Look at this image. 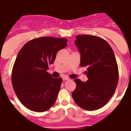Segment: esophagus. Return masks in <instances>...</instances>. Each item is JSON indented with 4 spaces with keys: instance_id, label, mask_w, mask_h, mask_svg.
<instances>
[{
    "instance_id": "34e87169",
    "label": "esophagus",
    "mask_w": 131,
    "mask_h": 131,
    "mask_svg": "<svg viewBox=\"0 0 131 131\" xmlns=\"http://www.w3.org/2000/svg\"><path fill=\"white\" fill-rule=\"evenodd\" d=\"M62 80H63L64 81H67V80H69V78H67V77H63V78H62Z\"/></svg>"
}]
</instances>
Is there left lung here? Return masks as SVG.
Listing matches in <instances>:
<instances>
[{
    "label": "left lung",
    "instance_id": "1",
    "mask_svg": "<svg viewBox=\"0 0 131 131\" xmlns=\"http://www.w3.org/2000/svg\"><path fill=\"white\" fill-rule=\"evenodd\" d=\"M75 44L81 55L80 66L88 67V80H74L77 86L72 96L80 107L98 110L110 101L118 85L115 54L107 42L96 36L77 35Z\"/></svg>",
    "mask_w": 131,
    "mask_h": 131
}]
</instances>
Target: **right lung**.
Returning <instances> with one entry per match:
<instances>
[{
  "label": "right lung",
  "mask_w": 131,
  "mask_h": 131,
  "mask_svg": "<svg viewBox=\"0 0 131 131\" xmlns=\"http://www.w3.org/2000/svg\"><path fill=\"white\" fill-rule=\"evenodd\" d=\"M67 43L65 38L43 37L28 41L19 51L11 81L17 98L28 109L43 112L55 103L62 80L52 78L47 70Z\"/></svg>",
  "instance_id": "add662e5"
}]
</instances>
